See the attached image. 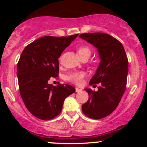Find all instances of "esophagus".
I'll return each mask as SVG.
<instances>
[{"label": "esophagus", "instance_id": "obj_1", "mask_svg": "<svg viewBox=\"0 0 147 147\" xmlns=\"http://www.w3.org/2000/svg\"><path fill=\"white\" fill-rule=\"evenodd\" d=\"M75 90H76V92H81V91L82 90V88H76Z\"/></svg>", "mask_w": 147, "mask_h": 147}]
</instances>
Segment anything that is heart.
I'll list each match as a JSON object with an SVG mask.
<instances>
[{
    "label": "heart",
    "mask_w": 147,
    "mask_h": 147,
    "mask_svg": "<svg viewBox=\"0 0 147 147\" xmlns=\"http://www.w3.org/2000/svg\"><path fill=\"white\" fill-rule=\"evenodd\" d=\"M77 54L79 57L84 56H90L91 50L87 46H81L77 49ZM85 73L83 72H72L68 76V80L76 85H81L83 82V79Z\"/></svg>",
    "instance_id": "obj_1"
}]
</instances>
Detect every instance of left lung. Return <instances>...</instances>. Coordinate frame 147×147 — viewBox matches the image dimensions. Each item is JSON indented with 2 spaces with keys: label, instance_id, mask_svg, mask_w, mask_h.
Segmentation results:
<instances>
[{
  "label": "left lung",
  "instance_id": "8db88e82",
  "mask_svg": "<svg viewBox=\"0 0 147 147\" xmlns=\"http://www.w3.org/2000/svg\"><path fill=\"white\" fill-rule=\"evenodd\" d=\"M82 39L97 49L100 62L89 84H98V90L85 88L88 100L82 105L84 115L99 119L115 110L126 90L129 62L125 50L118 40L105 33H85Z\"/></svg>",
  "mask_w": 147,
  "mask_h": 147
}]
</instances>
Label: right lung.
I'll return each instance as SVG.
<instances>
[{
  "instance_id": "add662e5",
  "label": "right lung",
  "mask_w": 147,
  "mask_h": 147,
  "mask_svg": "<svg viewBox=\"0 0 147 147\" xmlns=\"http://www.w3.org/2000/svg\"><path fill=\"white\" fill-rule=\"evenodd\" d=\"M78 35L43 36L22 52L17 64L20 94L28 110L38 119L49 120L58 115L65 99L75 92L72 86H53L48 80L58 76V59Z\"/></svg>"
}]
</instances>
